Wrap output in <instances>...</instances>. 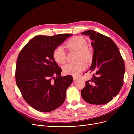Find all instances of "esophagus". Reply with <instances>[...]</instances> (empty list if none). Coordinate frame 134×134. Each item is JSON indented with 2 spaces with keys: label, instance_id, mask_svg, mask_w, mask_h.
<instances>
[{
  "label": "esophagus",
  "instance_id": "obj_1",
  "mask_svg": "<svg viewBox=\"0 0 134 134\" xmlns=\"http://www.w3.org/2000/svg\"><path fill=\"white\" fill-rule=\"evenodd\" d=\"M79 78L78 76H73V80H76L77 79H78Z\"/></svg>",
  "mask_w": 134,
  "mask_h": 134
}]
</instances>
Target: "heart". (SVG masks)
I'll return each instance as SVG.
<instances>
[{
  "label": "heart",
  "mask_w": 134,
  "mask_h": 134,
  "mask_svg": "<svg viewBox=\"0 0 134 134\" xmlns=\"http://www.w3.org/2000/svg\"><path fill=\"white\" fill-rule=\"evenodd\" d=\"M67 48L78 52L77 60L73 63H68L63 67V72L66 74L76 75L86 67V64L82 60L88 62L91 58V53L87 48L88 43L85 39L81 37H75L68 41L66 44ZM54 60L59 64H63L66 61V53L64 48L59 46L55 49L53 54Z\"/></svg>",
  "instance_id": "heart-1"
}]
</instances>
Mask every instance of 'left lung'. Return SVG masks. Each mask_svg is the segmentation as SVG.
Segmentation results:
<instances>
[{
    "label": "left lung",
    "instance_id": "left-lung-1",
    "mask_svg": "<svg viewBox=\"0 0 134 134\" xmlns=\"http://www.w3.org/2000/svg\"><path fill=\"white\" fill-rule=\"evenodd\" d=\"M81 34L89 36L94 49L89 69L94 74L81 91L82 98L91 104H105L118 94L123 86L124 60L118 48L110 37L92 30Z\"/></svg>",
    "mask_w": 134,
    "mask_h": 134
}]
</instances>
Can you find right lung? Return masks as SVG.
<instances>
[{
	"label": "right lung",
	"instance_id": "add662e5",
	"mask_svg": "<svg viewBox=\"0 0 134 134\" xmlns=\"http://www.w3.org/2000/svg\"><path fill=\"white\" fill-rule=\"evenodd\" d=\"M71 34L35 36L20 51L16 67V82L24 99L43 112L58 108L65 102L71 75L62 76L53 52Z\"/></svg>",
	"mask_w": 134,
	"mask_h": 134
}]
</instances>
